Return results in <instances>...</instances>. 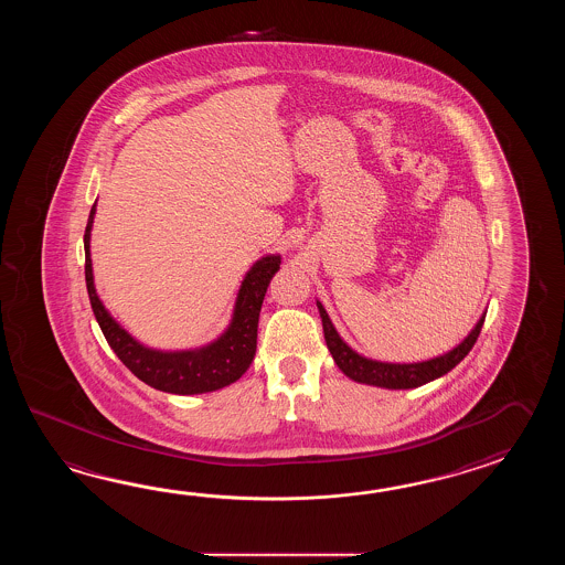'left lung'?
Returning <instances> with one entry per match:
<instances>
[{
  "mask_svg": "<svg viewBox=\"0 0 565 565\" xmlns=\"http://www.w3.org/2000/svg\"><path fill=\"white\" fill-rule=\"evenodd\" d=\"M317 307H319V315L323 321L324 341L335 360L337 367L345 373L349 380H353L358 384L377 385L385 390H412V387L428 384L436 377H443L452 367H457L458 363L469 355L472 345L477 343L480 329L484 323V315H487L484 312L480 317L479 323L475 324V329L460 345L450 349L445 355H438L434 360L418 361V363H387V361L363 358L358 351L349 348L348 343L337 333L335 327L331 323L329 315L319 300H317Z\"/></svg>",
  "mask_w": 565,
  "mask_h": 565,
  "instance_id": "8db88e82",
  "label": "left lung"
}]
</instances>
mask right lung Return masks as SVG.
I'll use <instances>...</instances> for the list:
<instances>
[{
	"mask_svg": "<svg viewBox=\"0 0 565 565\" xmlns=\"http://www.w3.org/2000/svg\"><path fill=\"white\" fill-rule=\"evenodd\" d=\"M96 204L90 210L85 230V277L90 307L95 312L100 331L110 349L117 353L129 370L141 382L156 390L180 396L216 392L241 380L242 373L250 367L256 353L258 315L265 300L270 278L280 268V256L268 254L254 263L242 280L234 315L228 329L216 341L200 349L185 351H159L145 348L135 337L120 327L98 299L90 260V230L95 222Z\"/></svg>",
	"mask_w": 565,
	"mask_h": 565,
	"instance_id": "obj_1",
	"label": "right lung"
}]
</instances>
